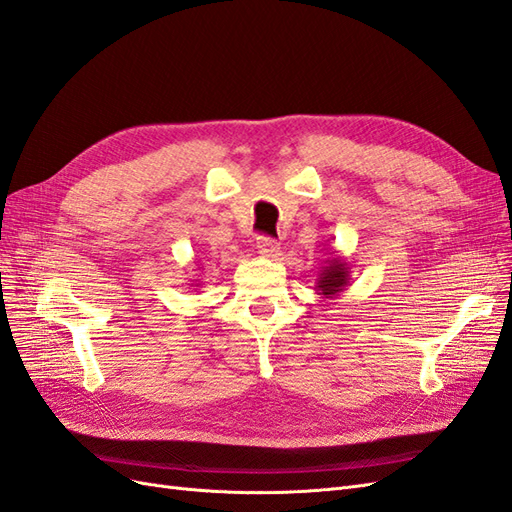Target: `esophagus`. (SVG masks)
Returning a JSON list of instances; mask_svg holds the SVG:
<instances>
[{
	"label": "esophagus",
	"instance_id": "1",
	"mask_svg": "<svg viewBox=\"0 0 512 512\" xmlns=\"http://www.w3.org/2000/svg\"><path fill=\"white\" fill-rule=\"evenodd\" d=\"M256 247H258V254L265 256V258H277V256H280V252H282L280 250V243L269 239V237H260L256 241Z\"/></svg>",
	"mask_w": 512,
	"mask_h": 512
}]
</instances>
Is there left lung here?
Wrapping results in <instances>:
<instances>
[{
	"mask_svg": "<svg viewBox=\"0 0 512 512\" xmlns=\"http://www.w3.org/2000/svg\"><path fill=\"white\" fill-rule=\"evenodd\" d=\"M352 282L350 265L342 258L331 254V258L324 260V265L318 271L316 292L322 299H337Z\"/></svg>",
	"mask_w": 512,
	"mask_h": 512,
	"instance_id": "obj_1",
	"label": "left lung"
}]
</instances>
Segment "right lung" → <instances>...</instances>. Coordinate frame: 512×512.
I'll return each mask as SVG.
<instances>
[{
	"instance_id": "add662e5",
	"label": "right lung",
	"mask_w": 512,
	"mask_h": 512,
	"mask_svg": "<svg viewBox=\"0 0 512 512\" xmlns=\"http://www.w3.org/2000/svg\"><path fill=\"white\" fill-rule=\"evenodd\" d=\"M190 286H192V284H190ZM194 286H200V284H194Z\"/></svg>"
}]
</instances>
